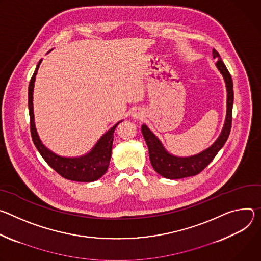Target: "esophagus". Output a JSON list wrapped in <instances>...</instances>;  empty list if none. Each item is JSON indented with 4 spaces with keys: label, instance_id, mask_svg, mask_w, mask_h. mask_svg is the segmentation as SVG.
<instances>
[{
    "label": "esophagus",
    "instance_id": "obj_1",
    "mask_svg": "<svg viewBox=\"0 0 261 261\" xmlns=\"http://www.w3.org/2000/svg\"><path fill=\"white\" fill-rule=\"evenodd\" d=\"M144 117V113L141 110H135L133 113V118L134 119H142Z\"/></svg>",
    "mask_w": 261,
    "mask_h": 261
}]
</instances>
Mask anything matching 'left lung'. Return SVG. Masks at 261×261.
I'll list each match as a JSON object with an SVG mask.
<instances>
[{"instance_id":"8db88e82","label":"left lung","mask_w":261,"mask_h":261,"mask_svg":"<svg viewBox=\"0 0 261 261\" xmlns=\"http://www.w3.org/2000/svg\"><path fill=\"white\" fill-rule=\"evenodd\" d=\"M213 56L216 59H219L216 63L217 68L222 73L227 90V111H226V119L221 132V135L216 140L211 147L201 151L198 154L180 158L175 156L169 153L163 146L162 142L158 137L147 127V125H142V134L144 139L146 141L147 147L149 150L150 163L160 175L169 179H179L190 176H195L203 170L217 155L220 149L226 143L230 129L231 122H232V107H233V83L231 75L222 61L219 53L216 49H213Z\"/></svg>"}]
</instances>
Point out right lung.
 I'll return each instance as SVG.
<instances>
[{
  "instance_id": "right-lung-1",
  "label": "right lung",
  "mask_w": 261,
  "mask_h": 261,
  "mask_svg": "<svg viewBox=\"0 0 261 261\" xmlns=\"http://www.w3.org/2000/svg\"><path fill=\"white\" fill-rule=\"evenodd\" d=\"M42 60H40L36 66V69L31 77L30 84H29V92H28V103H29V114H30V127L31 136L34 145L37 150L43 158V160L51 167L58 174L62 177L80 182H91L99 179L107 172L112 154V146L114 132L117 125L122 122L119 121L115 124L111 129H109L101 138L97 141L95 146L88 152L82 156L77 158H64L58 155L55 152L47 149L39 139L35 127L34 121V110H33V91H34V83L36 74L39 68V65Z\"/></svg>"
}]
</instances>
